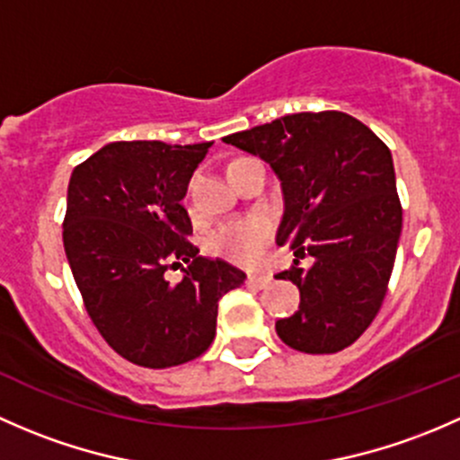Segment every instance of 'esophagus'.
<instances>
[{"mask_svg": "<svg viewBox=\"0 0 460 460\" xmlns=\"http://www.w3.org/2000/svg\"><path fill=\"white\" fill-rule=\"evenodd\" d=\"M270 283H272V277H270V274H261V272H250L248 274V286L268 288Z\"/></svg>", "mask_w": 460, "mask_h": 460, "instance_id": "1", "label": "esophagus"}]
</instances>
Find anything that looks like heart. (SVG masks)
<instances>
[{"label":"heart","mask_w":460,"mask_h":460,"mask_svg":"<svg viewBox=\"0 0 460 460\" xmlns=\"http://www.w3.org/2000/svg\"><path fill=\"white\" fill-rule=\"evenodd\" d=\"M272 241V224L265 217L250 215L217 226L208 234V250L239 265H254L263 259Z\"/></svg>","instance_id":"1"}]
</instances>
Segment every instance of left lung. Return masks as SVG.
Masks as SVG:
<instances>
[{
    "label": "left lung",
    "mask_w": 460,
    "mask_h": 460,
    "mask_svg": "<svg viewBox=\"0 0 460 460\" xmlns=\"http://www.w3.org/2000/svg\"><path fill=\"white\" fill-rule=\"evenodd\" d=\"M224 141L272 165L286 197L277 243L314 259L274 274L301 292L277 334L307 354L352 345L381 310L403 226L390 148L339 111L286 115Z\"/></svg>",
    "instance_id": "1"
}]
</instances>
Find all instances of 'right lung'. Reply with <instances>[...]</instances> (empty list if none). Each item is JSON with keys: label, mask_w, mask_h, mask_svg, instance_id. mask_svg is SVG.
<instances>
[{"label": "right lung", "mask_w": 460, "mask_h": 460, "mask_svg": "<svg viewBox=\"0 0 460 460\" xmlns=\"http://www.w3.org/2000/svg\"><path fill=\"white\" fill-rule=\"evenodd\" d=\"M210 141H115L75 165L64 250L90 321L141 367L201 357L217 332L219 299L245 281L221 259L197 257L181 199ZM188 262L181 282L164 272Z\"/></svg>", "instance_id": "1"}]
</instances>
